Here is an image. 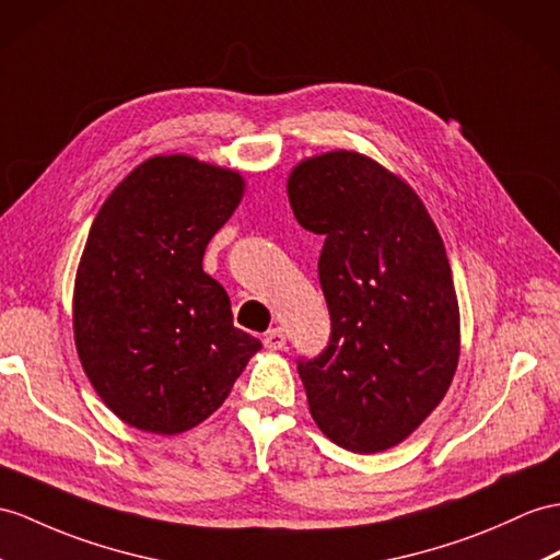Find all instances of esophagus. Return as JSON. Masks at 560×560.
<instances>
[{"label":"esophagus","mask_w":560,"mask_h":560,"mask_svg":"<svg viewBox=\"0 0 560 560\" xmlns=\"http://www.w3.org/2000/svg\"><path fill=\"white\" fill-rule=\"evenodd\" d=\"M264 345H266V349H282L284 345H288V335H284V330L282 327H272V330H268L266 335H264Z\"/></svg>","instance_id":"esophagus-1"}]
</instances>
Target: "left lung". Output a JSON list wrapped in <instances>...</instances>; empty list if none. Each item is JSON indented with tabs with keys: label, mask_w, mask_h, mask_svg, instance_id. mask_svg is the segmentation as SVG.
<instances>
[{
	"label": "left lung",
	"mask_w": 560,
	"mask_h": 560,
	"mask_svg": "<svg viewBox=\"0 0 560 560\" xmlns=\"http://www.w3.org/2000/svg\"><path fill=\"white\" fill-rule=\"evenodd\" d=\"M288 195L299 225L325 237L330 342L296 359L311 416L349 452H385L434 411L458 365L442 237L413 189L357 152L302 161Z\"/></svg>",
	"instance_id": "1"
}]
</instances>
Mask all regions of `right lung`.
<instances>
[{
	"mask_svg": "<svg viewBox=\"0 0 560 560\" xmlns=\"http://www.w3.org/2000/svg\"><path fill=\"white\" fill-rule=\"evenodd\" d=\"M240 173L189 156L135 168L94 218L75 276L80 363L128 425L175 434L221 406L261 342L201 268L242 199Z\"/></svg>",
	"mask_w": 560,
	"mask_h": 560,
	"instance_id": "add662e5",
	"label": "right lung"
}]
</instances>
